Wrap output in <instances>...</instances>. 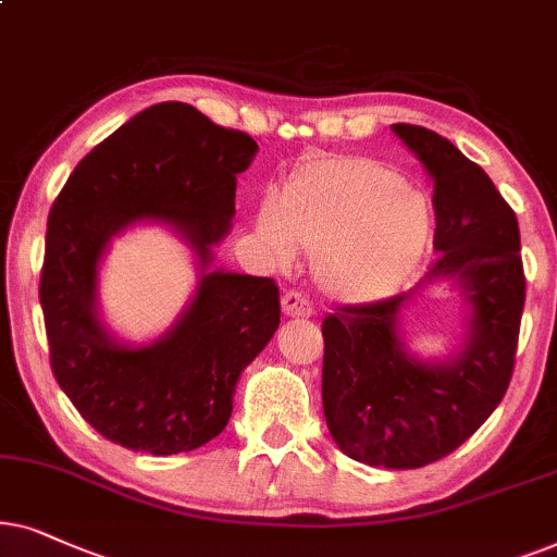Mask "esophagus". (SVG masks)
I'll use <instances>...</instances> for the list:
<instances>
[{
	"mask_svg": "<svg viewBox=\"0 0 557 557\" xmlns=\"http://www.w3.org/2000/svg\"><path fill=\"white\" fill-rule=\"evenodd\" d=\"M283 313L290 318H310L313 315V302L298 290H287L283 295Z\"/></svg>",
	"mask_w": 557,
	"mask_h": 557,
	"instance_id": "esophagus-1",
	"label": "esophagus"
}]
</instances>
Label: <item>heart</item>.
Segmentation results:
<instances>
[{"label":"heart","instance_id":"b5f03b06","mask_svg":"<svg viewBox=\"0 0 557 557\" xmlns=\"http://www.w3.org/2000/svg\"><path fill=\"white\" fill-rule=\"evenodd\" d=\"M277 262L295 244L315 251L318 285L338 300H374L397 290L433 236V211L395 168L367 154H310L285 177L255 221Z\"/></svg>","mask_w":557,"mask_h":557}]
</instances>
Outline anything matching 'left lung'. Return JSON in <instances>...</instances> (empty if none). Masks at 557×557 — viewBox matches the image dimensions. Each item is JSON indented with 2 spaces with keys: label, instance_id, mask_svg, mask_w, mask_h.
Here are the masks:
<instances>
[{
  "label": "left lung",
  "instance_id": "obj_1",
  "mask_svg": "<svg viewBox=\"0 0 557 557\" xmlns=\"http://www.w3.org/2000/svg\"><path fill=\"white\" fill-rule=\"evenodd\" d=\"M433 177L435 262L425 283L456 277L473 306L469 344L454 364H420L397 338L412 293L323 318V412L346 456L420 469L469 441L502 403L515 372L524 308L520 226L492 177L438 132L392 124Z\"/></svg>",
  "mask_w": 557,
  "mask_h": 557
}]
</instances>
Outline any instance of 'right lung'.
Masks as SVG:
<instances>
[{
  "label": "right lung",
  "mask_w": 557,
  "mask_h": 557,
  "mask_svg": "<svg viewBox=\"0 0 557 557\" xmlns=\"http://www.w3.org/2000/svg\"><path fill=\"white\" fill-rule=\"evenodd\" d=\"M257 150L247 132L162 101L96 145L58 193L40 272L50 369L107 441L173 456L216 438L242 369L277 331V283L232 272L203 274L183 321L147 348L114 344L94 313L96 264L132 221H168L209 264L232 226L236 175Z\"/></svg>",
  "instance_id": "add662e5"
}]
</instances>
